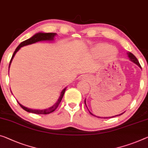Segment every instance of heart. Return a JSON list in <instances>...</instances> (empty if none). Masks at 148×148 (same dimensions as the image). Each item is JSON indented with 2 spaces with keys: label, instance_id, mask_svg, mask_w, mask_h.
<instances>
[{
  "label": "heart",
  "instance_id": "b5f03b06",
  "mask_svg": "<svg viewBox=\"0 0 148 148\" xmlns=\"http://www.w3.org/2000/svg\"><path fill=\"white\" fill-rule=\"evenodd\" d=\"M91 52L97 56H101L103 54L114 56L117 53V49L113 46L106 44H97L91 49Z\"/></svg>",
  "mask_w": 148,
  "mask_h": 148
}]
</instances>
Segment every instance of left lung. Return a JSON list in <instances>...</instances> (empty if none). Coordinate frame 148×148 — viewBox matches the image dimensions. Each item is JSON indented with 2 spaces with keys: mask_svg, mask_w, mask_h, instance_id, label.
Returning <instances> with one entry per match:
<instances>
[{
  "mask_svg": "<svg viewBox=\"0 0 148 148\" xmlns=\"http://www.w3.org/2000/svg\"><path fill=\"white\" fill-rule=\"evenodd\" d=\"M127 54H128V58H129V60H130L131 61H132L133 63H136V65H138V66H139L140 68H142L141 67V65H140V63H139V61H138V59L136 58V57L134 56V54H132V53H130V52H127ZM86 100V99H85ZM85 105H86V101H85ZM86 106H87V105H86ZM88 109V108H87ZM88 112H90V114H91L92 115H93V116H95L94 114H92L90 112L89 110H88ZM124 112H122V113H121V114H118V115H116V116H111V117H104V119H108V118H112V117H115V116H120V115H122V114H123ZM96 116V117H98V118H103V117H99V116Z\"/></svg>",
  "mask_w": 148,
  "mask_h": 148,
  "instance_id": "obj_1",
  "label": "left lung"
}]
</instances>
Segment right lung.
<instances>
[{"label":"right lung","mask_w":148,"mask_h":148,"mask_svg":"<svg viewBox=\"0 0 148 148\" xmlns=\"http://www.w3.org/2000/svg\"><path fill=\"white\" fill-rule=\"evenodd\" d=\"M56 33H45V32H38L35 34L33 36H32L30 38L22 42V43H20L19 44L18 46L16 47V49H15L13 55L12 56V58H11V60L10 61V64H9V67H8V72H9V68L10 67L11 63H12V61L13 60L14 57L16 55V53H17L18 51L21 48V47L26 46V45H28L30 44H35L36 42H43V41H53L54 38H55V36H57ZM66 88L65 87L63 88L62 90V91L60 93V96L59 97V99L58 101H57L56 103L53 104V106H50V107L45 108V109H33V108H27L26 106H24L23 105H22L21 104L18 103L20 104V106L24 109V110L27 111L28 112H31V113H34V114H49L53 112L56 109L58 108V106H59V104L61 103V100H62V98L63 97V95L65 92V90H66Z\"/></svg>","instance_id":"right-lung-1"}]
</instances>
